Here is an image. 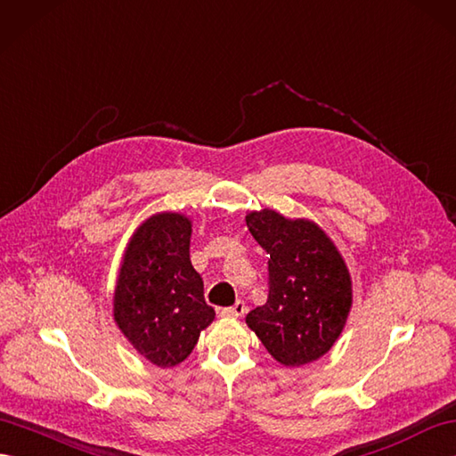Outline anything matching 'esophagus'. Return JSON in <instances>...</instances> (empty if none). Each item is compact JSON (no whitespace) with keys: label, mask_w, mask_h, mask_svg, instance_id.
<instances>
[{"label":"esophagus","mask_w":456,"mask_h":456,"mask_svg":"<svg viewBox=\"0 0 456 456\" xmlns=\"http://www.w3.org/2000/svg\"><path fill=\"white\" fill-rule=\"evenodd\" d=\"M246 312H248L246 302H241V299H238V302L232 305V307L222 309V315H224V317H241Z\"/></svg>","instance_id":"esophagus-1"}]
</instances>
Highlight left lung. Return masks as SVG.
Segmentation results:
<instances>
[{
    "label": "left lung",
    "mask_w": 456,
    "mask_h": 456,
    "mask_svg": "<svg viewBox=\"0 0 456 456\" xmlns=\"http://www.w3.org/2000/svg\"><path fill=\"white\" fill-rule=\"evenodd\" d=\"M251 236L271 255L269 297L248 314V327L286 368L319 360L337 342L352 307L342 255L315 222L271 208L246 216Z\"/></svg>",
    "instance_id": "left-lung-1"
}]
</instances>
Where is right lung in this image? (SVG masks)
Segmentation results:
<instances>
[{
    "instance_id": "right-lung-1",
    "label": "right lung",
    "mask_w": 456,
    "mask_h": 456,
    "mask_svg": "<svg viewBox=\"0 0 456 456\" xmlns=\"http://www.w3.org/2000/svg\"><path fill=\"white\" fill-rule=\"evenodd\" d=\"M190 241V218L152 215L131 236L119 266L114 319L133 348L159 368L182 363L215 319Z\"/></svg>"
}]
</instances>
